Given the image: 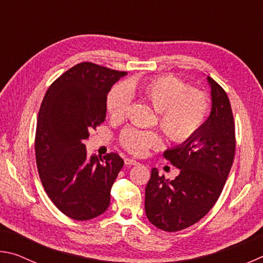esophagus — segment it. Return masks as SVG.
I'll use <instances>...</instances> for the list:
<instances>
[{"mask_svg": "<svg viewBox=\"0 0 263 263\" xmlns=\"http://www.w3.org/2000/svg\"><path fill=\"white\" fill-rule=\"evenodd\" d=\"M124 162H125L126 166H135V164L139 163L138 161H136L135 159H131V158H125V160H124Z\"/></svg>", "mask_w": 263, "mask_h": 263, "instance_id": "obj_1", "label": "esophagus"}]
</instances>
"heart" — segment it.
Wrapping results in <instances>:
<instances>
[{
    "instance_id": "1",
    "label": "heart",
    "mask_w": 263,
    "mask_h": 263,
    "mask_svg": "<svg viewBox=\"0 0 263 263\" xmlns=\"http://www.w3.org/2000/svg\"><path fill=\"white\" fill-rule=\"evenodd\" d=\"M130 95H138L158 111L159 125L169 139L182 142L189 139L205 123L210 101L205 92L189 88L174 75H160L144 81H132L126 86H115L106 99V110L111 118L125 116ZM119 142L128 153L141 157L151 148H159L162 138L157 131H142L126 127Z\"/></svg>"
}]
</instances>
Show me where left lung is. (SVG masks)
<instances>
[{
    "label": "left lung",
    "instance_id": "obj_1",
    "mask_svg": "<svg viewBox=\"0 0 263 263\" xmlns=\"http://www.w3.org/2000/svg\"><path fill=\"white\" fill-rule=\"evenodd\" d=\"M210 117L183 144L163 153L180 174L173 181L157 168L145 190L148 220L166 232L189 228L211 210L224 188L235 153V127L226 91L212 78Z\"/></svg>",
    "mask_w": 263,
    "mask_h": 263
}]
</instances>
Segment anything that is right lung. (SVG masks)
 Here are the masks:
<instances>
[{"mask_svg": "<svg viewBox=\"0 0 263 263\" xmlns=\"http://www.w3.org/2000/svg\"><path fill=\"white\" fill-rule=\"evenodd\" d=\"M126 72L81 62L47 89L38 112L34 151L44 189L69 218L89 220L110 204V191L124 166L117 153L87 157L83 141L106 115V95Z\"/></svg>", "mask_w": 263, "mask_h": 263, "instance_id": "1", "label": "right lung"}]
</instances>
